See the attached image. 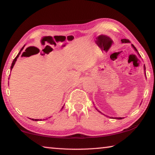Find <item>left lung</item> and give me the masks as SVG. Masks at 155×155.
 Returning <instances> with one entry per match:
<instances>
[{"instance_id": "8db88e82", "label": "left lung", "mask_w": 155, "mask_h": 155, "mask_svg": "<svg viewBox=\"0 0 155 155\" xmlns=\"http://www.w3.org/2000/svg\"><path fill=\"white\" fill-rule=\"evenodd\" d=\"M121 41H122V43H129V42H130L129 40H127V39H122V40H121ZM132 46H133V48H135V51H137V49H136L135 47L134 46H133V45H132ZM144 70H146V68H145V66H144ZM115 119H117V120H121V119H122V117H115Z\"/></svg>"}]
</instances>
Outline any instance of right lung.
<instances>
[{
	"instance_id": "add662e5",
	"label": "right lung",
	"mask_w": 155,
	"mask_h": 155,
	"mask_svg": "<svg viewBox=\"0 0 155 155\" xmlns=\"http://www.w3.org/2000/svg\"><path fill=\"white\" fill-rule=\"evenodd\" d=\"M24 47H25V46H23L22 48H21V50H20V51L19 52V53H18V55H17L16 57H15V59H14V61H13V62H12V66H11V70H12V68H13V67H14V64H15V61H16V60H17V58H18V57H19V55H20V52H21V51H22V50H23V48H24ZM27 49H26V51H27ZM31 120H33V121H38V120H38V119H35V120H34V119H31Z\"/></svg>"
}]
</instances>
